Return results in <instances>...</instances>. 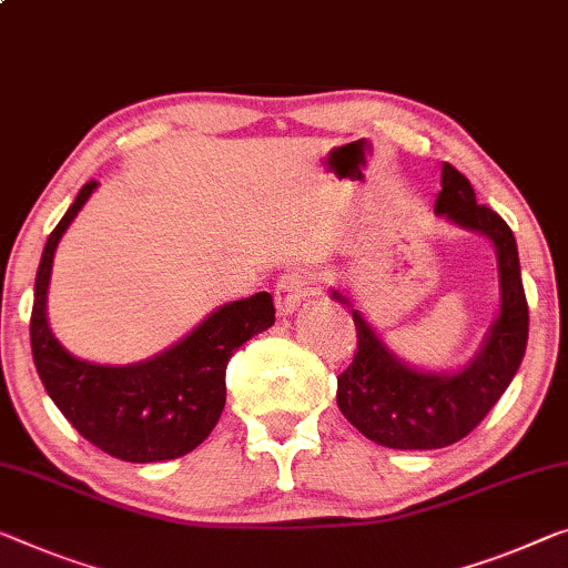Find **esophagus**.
<instances>
[{
	"mask_svg": "<svg viewBox=\"0 0 568 568\" xmlns=\"http://www.w3.org/2000/svg\"><path fill=\"white\" fill-rule=\"evenodd\" d=\"M307 276L300 274V272H292V274H282L276 278V286H274V302H276V310L278 314H292L300 304L307 300Z\"/></svg>",
	"mask_w": 568,
	"mask_h": 568,
	"instance_id": "1",
	"label": "esophagus"
}]
</instances>
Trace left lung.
<instances>
[{
  "mask_svg": "<svg viewBox=\"0 0 568 568\" xmlns=\"http://www.w3.org/2000/svg\"><path fill=\"white\" fill-rule=\"evenodd\" d=\"M434 211L495 243L500 317L465 371L436 375L396 361L363 314L353 310L357 351L347 371L337 375V406L357 432L390 449H442L465 439L510 386L528 343V302L508 223L493 207L477 205L469 180L449 162L442 168ZM335 296L347 304L337 292Z\"/></svg>",
  "mask_w": 568,
  "mask_h": 568,
  "instance_id": "obj_1",
  "label": "left lung"
}]
</instances>
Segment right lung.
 I'll return each instance as SVG.
<instances>
[{
	"label": "right lung",
	"instance_id": "right-lung-1",
	"mask_svg": "<svg viewBox=\"0 0 568 568\" xmlns=\"http://www.w3.org/2000/svg\"><path fill=\"white\" fill-rule=\"evenodd\" d=\"M95 185V180L85 182L42 251L30 317L34 368L78 434L106 455L124 462L182 457L215 429L225 406L231 355L274 325V300L268 292H258L223 304L185 339L146 363L111 368L78 361L50 333L45 294L60 235Z\"/></svg>",
	"mask_w": 568,
	"mask_h": 568
}]
</instances>
